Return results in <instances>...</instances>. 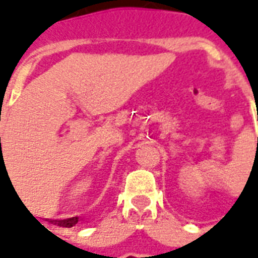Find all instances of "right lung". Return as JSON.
I'll list each match as a JSON object with an SVG mask.
<instances>
[{
    "label": "right lung",
    "instance_id": "add662e5",
    "mask_svg": "<svg viewBox=\"0 0 258 258\" xmlns=\"http://www.w3.org/2000/svg\"><path fill=\"white\" fill-rule=\"evenodd\" d=\"M51 224H55L58 227L72 228L79 222V217H72V218H66V220H48Z\"/></svg>",
    "mask_w": 258,
    "mask_h": 258
}]
</instances>
